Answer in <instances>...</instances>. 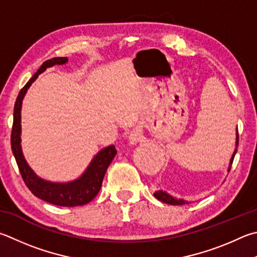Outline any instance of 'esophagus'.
Returning a JSON list of instances; mask_svg holds the SVG:
<instances>
[{"label":"esophagus","instance_id":"1","mask_svg":"<svg viewBox=\"0 0 257 257\" xmlns=\"http://www.w3.org/2000/svg\"><path fill=\"white\" fill-rule=\"evenodd\" d=\"M143 139V133L139 128H135L132 130V133L129 135V141L132 144H136L138 142H141Z\"/></svg>","mask_w":257,"mask_h":257}]
</instances>
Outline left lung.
Masks as SVG:
<instances>
[{"instance_id":"8db88e82","label":"left lung","mask_w":257,"mask_h":257,"mask_svg":"<svg viewBox=\"0 0 257 257\" xmlns=\"http://www.w3.org/2000/svg\"><path fill=\"white\" fill-rule=\"evenodd\" d=\"M236 145L238 146V129H237V135H236ZM237 152V149H235V153L234 155L231 156V160H230V164H229V169H228V171H230L231 169V164L232 162H234V158H235V154ZM154 197H155L157 200H160V201L164 202V203H167V204H172V206H183V204H188L189 202L188 201H184L183 199H175L173 197H171L170 194H167L166 192H163V191H157V192L154 193Z\"/></svg>"}]
</instances>
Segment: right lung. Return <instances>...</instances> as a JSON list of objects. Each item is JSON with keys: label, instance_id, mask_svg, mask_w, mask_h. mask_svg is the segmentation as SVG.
Listing matches in <instances>:
<instances>
[{"label": "right lung", "instance_id": "add662e5", "mask_svg": "<svg viewBox=\"0 0 257 257\" xmlns=\"http://www.w3.org/2000/svg\"><path fill=\"white\" fill-rule=\"evenodd\" d=\"M67 62L66 57H55L46 60L39 67L37 73L32 76L25 86L21 88L17 97L15 104V112H13V124L11 132V148L13 155L16 157L17 164L25 182L27 188L31 191V193L39 199L47 201L51 204L60 207H76L86 204L94 199L102 186L103 177L109 165L115 156L116 149L111 145L97 154L93 158L90 166L87 167L80 179L69 183H51L39 179L32 170L28 166L25 157L22 155L20 146V134H21V104L23 96L29 86L32 84L40 73H43L46 68L54 66V65H62Z\"/></svg>", "mask_w": 257, "mask_h": 257}]
</instances>
